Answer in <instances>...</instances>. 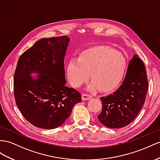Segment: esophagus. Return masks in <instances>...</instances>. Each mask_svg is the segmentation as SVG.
<instances>
[{"label": "esophagus", "mask_w": 160, "mask_h": 160, "mask_svg": "<svg viewBox=\"0 0 160 160\" xmlns=\"http://www.w3.org/2000/svg\"><path fill=\"white\" fill-rule=\"evenodd\" d=\"M91 98H92V96L88 95V94L84 93V94H82V99L83 101L89 100V99H91Z\"/></svg>", "instance_id": "34e87169"}]
</instances>
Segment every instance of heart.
Returning <instances> with one entry per match:
<instances>
[{"label":"heart","instance_id":"obj_1","mask_svg":"<svg viewBox=\"0 0 160 160\" xmlns=\"http://www.w3.org/2000/svg\"><path fill=\"white\" fill-rule=\"evenodd\" d=\"M127 69L126 57L108 47H93L82 52L79 58L69 61L67 76L72 87L79 88L89 78L88 91L111 92L120 85Z\"/></svg>","mask_w":160,"mask_h":160}]
</instances>
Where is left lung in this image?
<instances>
[{
	"mask_svg": "<svg viewBox=\"0 0 160 160\" xmlns=\"http://www.w3.org/2000/svg\"><path fill=\"white\" fill-rule=\"evenodd\" d=\"M148 89L146 69L137 55L131 59L125 78L113 93L102 97L103 108L98 116L102 124L109 128L128 125L141 112Z\"/></svg>",
	"mask_w": 160,
	"mask_h": 160,
	"instance_id": "1",
	"label": "left lung"
}]
</instances>
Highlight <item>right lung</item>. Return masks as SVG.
I'll use <instances>...</instances> for the list:
<instances>
[{
	"mask_svg": "<svg viewBox=\"0 0 160 160\" xmlns=\"http://www.w3.org/2000/svg\"><path fill=\"white\" fill-rule=\"evenodd\" d=\"M69 42L67 36L42 38L20 56L14 74L15 103L30 124L54 129L70 116L81 95L65 86L64 58ZM35 72L36 78L31 76Z\"/></svg>",
	"mask_w": 160,
	"mask_h": 160,
	"instance_id": "obj_1",
	"label": "right lung"
}]
</instances>
